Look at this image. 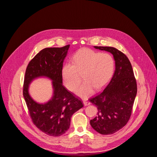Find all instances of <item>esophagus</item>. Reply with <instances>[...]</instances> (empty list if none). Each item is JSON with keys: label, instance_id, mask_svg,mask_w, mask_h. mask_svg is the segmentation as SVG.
<instances>
[{"label": "esophagus", "instance_id": "34e87169", "mask_svg": "<svg viewBox=\"0 0 157 157\" xmlns=\"http://www.w3.org/2000/svg\"><path fill=\"white\" fill-rule=\"evenodd\" d=\"M83 103H84V105L85 106L89 105L90 104V103L89 101H83Z\"/></svg>", "mask_w": 157, "mask_h": 157}]
</instances>
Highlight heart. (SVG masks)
<instances>
[{
  "instance_id": "obj_1",
  "label": "heart",
  "mask_w": 157,
  "mask_h": 157,
  "mask_svg": "<svg viewBox=\"0 0 157 157\" xmlns=\"http://www.w3.org/2000/svg\"><path fill=\"white\" fill-rule=\"evenodd\" d=\"M73 63H65L61 69L62 78L67 87L74 91L81 81L84 82L77 90L78 96L86 99L94 88L99 90L111 79L115 70V60L109 53H99L89 48L78 50L73 57Z\"/></svg>"
}]
</instances>
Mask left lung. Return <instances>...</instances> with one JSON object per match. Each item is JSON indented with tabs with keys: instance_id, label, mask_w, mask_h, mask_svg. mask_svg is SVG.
Masks as SVG:
<instances>
[{
	"instance_id": "left-lung-1",
	"label": "left lung",
	"mask_w": 157,
	"mask_h": 157,
	"mask_svg": "<svg viewBox=\"0 0 157 157\" xmlns=\"http://www.w3.org/2000/svg\"><path fill=\"white\" fill-rule=\"evenodd\" d=\"M94 47L113 54L115 70L103 91L90 99L98 111L97 116L90 121V125L99 134H112L124 127L129 120L137 94L136 80L125 54L113 47Z\"/></svg>"
}]
</instances>
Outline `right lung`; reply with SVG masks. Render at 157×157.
I'll return each instance as SVG.
<instances>
[{"mask_svg":"<svg viewBox=\"0 0 157 157\" xmlns=\"http://www.w3.org/2000/svg\"><path fill=\"white\" fill-rule=\"evenodd\" d=\"M70 45L40 50L27 65L23 97L34 124L50 136L58 137L68 130L73 114L83 107L82 101L63 85L61 69ZM47 78L52 81L53 94L46 103L36 102L30 96L29 85L33 80Z\"/></svg>","mask_w":157,"mask_h":157,"instance_id":"add662e5","label":"right lung"}]
</instances>
